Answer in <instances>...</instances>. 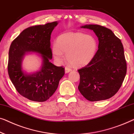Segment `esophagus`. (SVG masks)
Returning <instances> with one entry per match:
<instances>
[{
  "label": "esophagus",
  "instance_id": "obj_1",
  "mask_svg": "<svg viewBox=\"0 0 134 134\" xmlns=\"http://www.w3.org/2000/svg\"><path fill=\"white\" fill-rule=\"evenodd\" d=\"M70 71H71V68H70L69 67H65V73H67L70 72Z\"/></svg>",
  "mask_w": 134,
  "mask_h": 134
}]
</instances>
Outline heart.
Returning a JSON list of instances; mask_svg holds the SVG:
<instances>
[{"label":"heart","mask_w":134,"mask_h":134,"mask_svg":"<svg viewBox=\"0 0 134 134\" xmlns=\"http://www.w3.org/2000/svg\"><path fill=\"white\" fill-rule=\"evenodd\" d=\"M97 42L93 36L81 32H69L58 37L52 46L55 59L62 61L67 54L68 63L72 66L82 67L89 63L95 55Z\"/></svg>","instance_id":"heart-1"}]
</instances>
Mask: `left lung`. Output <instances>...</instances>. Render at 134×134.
I'll return each mask as SVG.
<instances>
[{"label": "left lung", "instance_id": "obj_1", "mask_svg": "<svg viewBox=\"0 0 134 134\" xmlns=\"http://www.w3.org/2000/svg\"><path fill=\"white\" fill-rule=\"evenodd\" d=\"M81 28L93 30L98 38V50L90 63L78 70V89L87 100H105L118 91L125 78L127 64L121 41L110 29L99 25Z\"/></svg>", "mask_w": 134, "mask_h": 134}]
</instances>
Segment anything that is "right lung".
I'll use <instances>...</instances> for the list:
<instances>
[{
	"instance_id": "1",
	"label": "right lung",
	"mask_w": 134,
	"mask_h": 134,
	"mask_svg": "<svg viewBox=\"0 0 134 134\" xmlns=\"http://www.w3.org/2000/svg\"><path fill=\"white\" fill-rule=\"evenodd\" d=\"M57 21L30 27L22 31L11 43L9 50L8 71L10 78L19 93L31 101L44 102L57 89L64 75V68L50 62L51 34ZM27 52L41 54L43 65L40 71L28 74L22 70L21 61Z\"/></svg>"
}]
</instances>
